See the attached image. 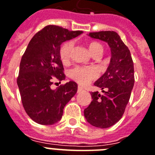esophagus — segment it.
I'll list each match as a JSON object with an SVG mask.
<instances>
[{
    "label": "esophagus",
    "instance_id": "esophagus-1",
    "mask_svg": "<svg viewBox=\"0 0 155 155\" xmlns=\"http://www.w3.org/2000/svg\"><path fill=\"white\" fill-rule=\"evenodd\" d=\"M81 91H83V88H81V86H78V93H81Z\"/></svg>",
    "mask_w": 155,
    "mask_h": 155
}]
</instances>
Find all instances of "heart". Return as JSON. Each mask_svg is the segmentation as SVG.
<instances>
[{
  "instance_id": "b5f03b06",
  "label": "heart",
  "mask_w": 155,
  "mask_h": 155,
  "mask_svg": "<svg viewBox=\"0 0 155 155\" xmlns=\"http://www.w3.org/2000/svg\"><path fill=\"white\" fill-rule=\"evenodd\" d=\"M73 49V43L71 41L66 42L62 46L60 50V58L63 62H68L70 59V53ZM89 52L91 54L101 52L103 53V47L97 42H93L89 46ZM97 76V72L93 67H83L76 66L70 71V77L80 85H87L89 81Z\"/></svg>"
}]
</instances>
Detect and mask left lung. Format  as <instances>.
<instances>
[{
	"instance_id": "obj_1",
	"label": "left lung",
	"mask_w": 155,
	"mask_h": 155,
	"mask_svg": "<svg viewBox=\"0 0 155 155\" xmlns=\"http://www.w3.org/2000/svg\"><path fill=\"white\" fill-rule=\"evenodd\" d=\"M88 35L108 43L111 58L105 73L94 83L104 93H91L93 101L84 110V116L92 126L108 128L124 113L135 83L134 64L128 47L116 31L90 32Z\"/></svg>"
}]
</instances>
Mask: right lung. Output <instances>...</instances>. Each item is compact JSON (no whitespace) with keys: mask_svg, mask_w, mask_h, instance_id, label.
<instances>
[{"mask_svg":"<svg viewBox=\"0 0 155 155\" xmlns=\"http://www.w3.org/2000/svg\"><path fill=\"white\" fill-rule=\"evenodd\" d=\"M82 33L48 25L29 42L20 61L17 85L25 112L37 124L52 125L58 122L64 107L76 94L78 85L73 81L55 90L51 85L54 76L59 81L66 78L60 58L61 44Z\"/></svg>","mask_w":155,"mask_h":155,"instance_id":"obj_1","label":"right lung"}]
</instances>
